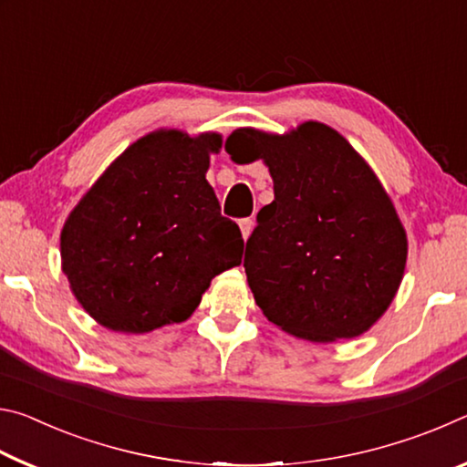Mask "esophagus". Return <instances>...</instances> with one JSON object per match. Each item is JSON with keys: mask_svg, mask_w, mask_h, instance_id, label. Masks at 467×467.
I'll use <instances>...</instances> for the list:
<instances>
[{"mask_svg": "<svg viewBox=\"0 0 467 467\" xmlns=\"http://www.w3.org/2000/svg\"><path fill=\"white\" fill-rule=\"evenodd\" d=\"M253 218H243L241 223H239V226H241V233H243V239H249V234H251V231H253Z\"/></svg>", "mask_w": 467, "mask_h": 467, "instance_id": "obj_1", "label": "esophagus"}]
</instances>
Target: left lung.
Returning <instances> with one entry per match:
<instances>
[{"instance_id":"obj_1","label":"left lung","mask_w":467,"mask_h":467,"mask_svg":"<svg viewBox=\"0 0 467 467\" xmlns=\"http://www.w3.org/2000/svg\"><path fill=\"white\" fill-rule=\"evenodd\" d=\"M228 141L251 150L274 179V202L259 210L244 249L255 303L296 337L360 336L389 306L408 253L373 171L337 131L315 121L288 136L236 130Z\"/></svg>"}]
</instances>
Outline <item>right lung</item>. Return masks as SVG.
<instances>
[{
  "mask_svg": "<svg viewBox=\"0 0 467 467\" xmlns=\"http://www.w3.org/2000/svg\"><path fill=\"white\" fill-rule=\"evenodd\" d=\"M223 138L154 131L92 185L61 233L76 298L100 326L144 334L185 321L210 280L241 264L243 234L205 181Z\"/></svg>",
  "mask_w": 467,
  "mask_h": 467,
  "instance_id": "add662e5",
  "label": "right lung"
}]
</instances>
